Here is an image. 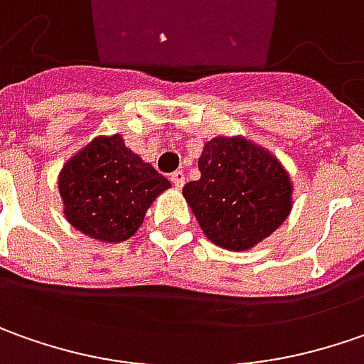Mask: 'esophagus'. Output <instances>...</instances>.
<instances>
[{"instance_id": "esophagus-1", "label": "esophagus", "mask_w": 364, "mask_h": 364, "mask_svg": "<svg viewBox=\"0 0 364 364\" xmlns=\"http://www.w3.org/2000/svg\"><path fill=\"white\" fill-rule=\"evenodd\" d=\"M171 183H173L177 189H181L183 185H185V173H183V171H175V173L171 175Z\"/></svg>"}]
</instances>
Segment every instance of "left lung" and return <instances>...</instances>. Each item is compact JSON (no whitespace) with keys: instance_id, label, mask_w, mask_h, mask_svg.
Segmentation results:
<instances>
[{"instance_id":"obj_1","label":"left lung","mask_w":364,"mask_h":364,"mask_svg":"<svg viewBox=\"0 0 364 364\" xmlns=\"http://www.w3.org/2000/svg\"><path fill=\"white\" fill-rule=\"evenodd\" d=\"M201 179L183 197L207 240L230 252L256 247L294 205V185L282 161L244 134H220L203 144L197 161Z\"/></svg>"}]
</instances>
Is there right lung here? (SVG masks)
Wrapping results in <instances>:
<instances>
[{"label": "right lung", "mask_w": 364, "mask_h": 364, "mask_svg": "<svg viewBox=\"0 0 364 364\" xmlns=\"http://www.w3.org/2000/svg\"><path fill=\"white\" fill-rule=\"evenodd\" d=\"M171 183L124 144L122 134H98L64 163L58 191L74 230L102 244H120L143 225L149 207Z\"/></svg>", "instance_id": "1"}]
</instances>
